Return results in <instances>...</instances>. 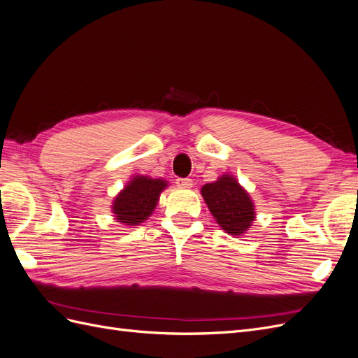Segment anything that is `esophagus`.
<instances>
[{"mask_svg": "<svg viewBox=\"0 0 358 358\" xmlns=\"http://www.w3.org/2000/svg\"><path fill=\"white\" fill-rule=\"evenodd\" d=\"M176 185L179 188H183V189H188L192 187V180L188 179V178H178L176 179Z\"/></svg>", "mask_w": 358, "mask_h": 358, "instance_id": "1", "label": "esophagus"}]
</instances>
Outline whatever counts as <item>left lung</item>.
Returning <instances> with one entry per match:
<instances>
[{
  "label": "left lung",
  "mask_w": 358,
  "mask_h": 358,
  "mask_svg": "<svg viewBox=\"0 0 358 358\" xmlns=\"http://www.w3.org/2000/svg\"><path fill=\"white\" fill-rule=\"evenodd\" d=\"M201 196L221 229L231 236H242L255 220L254 203L231 175H222L201 188Z\"/></svg>",
  "instance_id": "left-lung-1"
}]
</instances>
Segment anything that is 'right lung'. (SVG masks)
Listing matches in <instances>:
<instances>
[{
	"mask_svg": "<svg viewBox=\"0 0 358 358\" xmlns=\"http://www.w3.org/2000/svg\"><path fill=\"white\" fill-rule=\"evenodd\" d=\"M164 188H167L164 179L134 176L113 200L115 220L124 225H138L146 221L152 215Z\"/></svg>",
	"mask_w": 358,
	"mask_h": 358,
	"instance_id": "1",
	"label": "right lung"
}]
</instances>
